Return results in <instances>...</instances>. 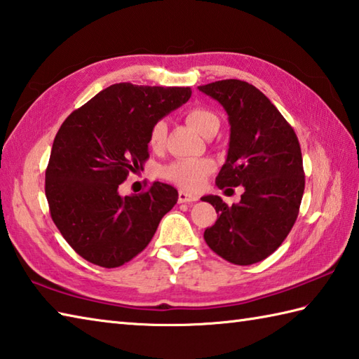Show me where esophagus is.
<instances>
[{
    "label": "esophagus",
    "mask_w": 359,
    "mask_h": 359,
    "mask_svg": "<svg viewBox=\"0 0 359 359\" xmlns=\"http://www.w3.org/2000/svg\"><path fill=\"white\" fill-rule=\"evenodd\" d=\"M199 198L196 194H191V193H187L184 191V189H180L179 191V202L180 203H189V202H196Z\"/></svg>",
    "instance_id": "esophagus-1"
}]
</instances>
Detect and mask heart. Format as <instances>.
<instances>
[{"label": "heart", "instance_id": "heart-1", "mask_svg": "<svg viewBox=\"0 0 359 359\" xmlns=\"http://www.w3.org/2000/svg\"><path fill=\"white\" fill-rule=\"evenodd\" d=\"M185 118L188 124L193 126L203 137L210 135L212 132H217L221 124L215 111L205 107L189 109ZM166 133L168 124L165 119H158V121L152 124L149 130V146L152 149H158V147L163 146ZM213 170L215 163L208 158H179L161 168L160 175L168 182H171V184L182 188L198 189Z\"/></svg>", "mask_w": 359, "mask_h": 359}]
</instances>
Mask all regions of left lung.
Segmentation results:
<instances>
[{
    "mask_svg": "<svg viewBox=\"0 0 359 359\" xmlns=\"http://www.w3.org/2000/svg\"><path fill=\"white\" fill-rule=\"evenodd\" d=\"M226 109L230 123L227 160L217 188L244 187L240 203L203 196L217 213L203 240L229 263L249 266L273 254L299 216L305 172L296 132L257 87L238 79L201 86Z\"/></svg>",
    "mask_w": 359,
    "mask_h": 359,
    "instance_id": "obj_1",
    "label": "left lung"
}]
</instances>
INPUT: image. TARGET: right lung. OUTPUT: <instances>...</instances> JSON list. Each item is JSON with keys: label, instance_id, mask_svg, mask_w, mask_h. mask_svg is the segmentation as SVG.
Returning <instances> with one entry per match:
<instances>
[{"label": "right lung", "instance_id": "add662e5", "mask_svg": "<svg viewBox=\"0 0 359 359\" xmlns=\"http://www.w3.org/2000/svg\"><path fill=\"white\" fill-rule=\"evenodd\" d=\"M189 96V87L114 83L62 123L45 194L55 227L83 259L109 269L130 262L175 205L177 189L161 182L124 198L118 187L149 158L152 124Z\"/></svg>", "mask_w": 359, "mask_h": 359}]
</instances>
